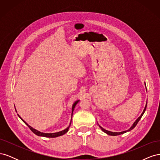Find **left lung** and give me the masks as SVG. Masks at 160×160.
Instances as JSON below:
<instances>
[{"label": "left lung", "mask_w": 160, "mask_h": 160, "mask_svg": "<svg viewBox=\"0 0 160 160\" xmlns=\"http://www.w3.org/2000/svg\"><path fill=\"white\" fill-rule=\"evenodd\" d=\"M146 108H147V104H146V107H145V108H144V109H143V113L141 114V115L139 116V117L137 119V120L135 121V122H134V123L133 124V125L132 127H131L128 130H126V131H123V132H109V131H108V130H106V129H103L102 127H101L100 125H99V128L101 129V130L103 131V132H104L105 133H106L107 134H108V135H113V136H115V135H121V134H123V133H126V132H129V131H131V130H132L135 126H136V125L138 124V123L139 122V121L140 120V119L142 118V115H143V113H144V112H145V111H146Z\"/></svg>", "instance_id": "8db88e82"}]
</instances>
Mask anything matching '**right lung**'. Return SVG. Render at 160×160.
Here are the masks:
<instances>
[{
	"label": "right lung",
	"mask_w": 160,
	"mask_h": 160,
	"mask_svg": "<svg viewBox=\"0 0 160 160\" xmlns=\"http://www.w3.org/2000/svg\"><path fill=\"white\" fill-rule=\"evenodd\" d=\"M79 100H77V101H76L75 102L73 103V105H72V113H71V116H72V113H73V111H74V109H75V105H77V103L79 102ZM18 117L21 118V117L20 116L18 115ZM23 122H24V123H25L26 125H27V126L30 128V129L32 131V132L35 133V134H36L37 135H38V136H42V137H47V138H56V137H59V136H61V135H64L65 133H66L67 132H68V130H69V127H70V125H71V123H70V125H69V127H67L65 129H64V130H62V131H61V132H57V133H42V132H39V131H37V130H36L35 129H33L32 127H31L29 125H28L25 121H24L23 119H22Z\"/></svg>",
	"instance_id": "1"
}]
</instances>
